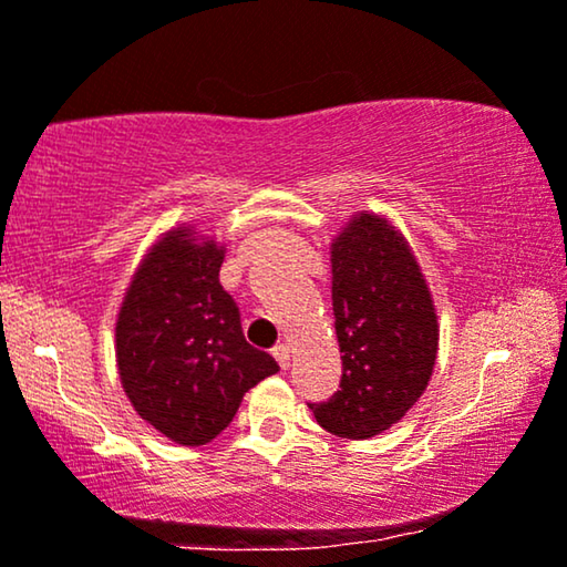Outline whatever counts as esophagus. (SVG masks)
Masks as SVG:
<instances>
[{"mask_svg": "<svg viewBox=\"0 0 567 567\" xmlns=\"http://www.w3.org/2000/svg\"><path fill=\"white\" fill-rule=\"evenodd\" d=\"M274 355H276L278 367H281L284 371L291 367V348H289V346H286V343H281V346H276V348H274Z\"/></svg>", "mask_w": 567, "mask_h": 567, "instance_id": "34e87169", "label": "esophagus"}]
</instances>
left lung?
<instances>
[{"mask_svg": "<svg viewBox=\"0 0 567 567\" xmlns=\"http://www.w3.org/2000/svg\"><path fill=\"white\" fill-rule=\"evenodd\" d=\"M340 390L309 405L332 436H379L415 405L439 353V315L405 235L359 212L330 243Z\"/></svg>", "mask_w": 567, "mask_h": 567, "instance_id": "left-lung-1", "label": "left lung"}]
</instances>
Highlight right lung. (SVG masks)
I'll return each mask as SVG.
<instances>
[{"label":"right lung","mask_w":567,"mask_h":567,"mask_svg":"<svg viewBox=\"0 0 567 567\" xmlns=\"http://www.w3.org/2000/svg\"><path fill=\"white\" fill-rule=\"evenodd\" d=\"M224 245L181 224L138 262L115 320L121 384L142 421L181 446H204L235 417L245 392L276 374L274 355L243 336L221 289Z\"/></svg>","instance_id":"add662e5"}]
</instances>
